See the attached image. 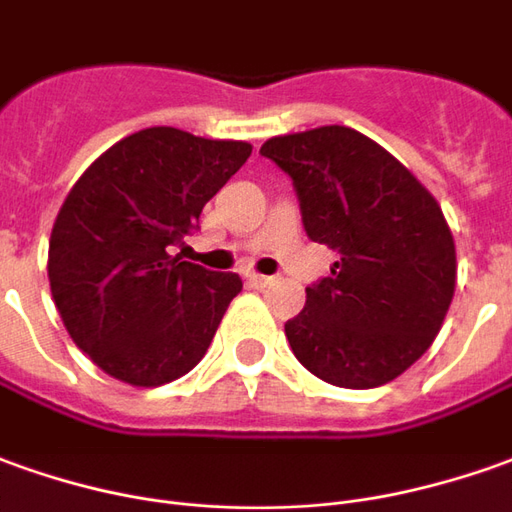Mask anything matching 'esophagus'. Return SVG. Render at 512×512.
<instances>
[{
	"mask_svg": "<svg viewBox=\"0 0 512 512\" xmlns=\"http://www.w3.org/2000/svg\"><path fill=\"white\" fill-rule=\"evenodd\" d=\"M248 284L250 287H256V290H264V287H270V284H273V278L262 276V273H250Z\"/></svg>",
	"mask_w": 512,
	"mask_h": 512,
	"instance_id": "34e87169",
	"label": "esophagus"
}]
</instances>
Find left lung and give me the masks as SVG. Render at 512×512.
Listing matches in <instances>:
<instances>
[{
  "mask_svg": "<svg viewBox=\"0 0 512 512\" xmlns=\"http://www.w3.org/2000/svg\"><path fill=\"white\" fill-rule=\"evenodd\" d=\"M262 155L292 178L303 228L340 253L284 323L292 354L323 382H393L438 337L457 281L438 200L382 144L345 125L276 136Z\"/></svg>",
  "mask_w": 512,
  "mask_h": 512,
  "instance_id": "obj_1",
  "label": "left lung"
}]
</instances>
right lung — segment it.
<instances>
[{
	"label": "right lung",
	"instance_id": "obj_1",
	"mask_svg": "<svg viewBox=\"0 0 512 512\" xmlns=\"http://www.w3.org/2000/svg\"><path fill=\"white\" fill-rule=\"evenodd\" d=\"M250 150L147 128L108 147L66 195L49 236V290L74 345L108 376L158 387L209 351L242 278L169 250Z\"/></svg>",
	"mask_w": 512,
	"mask_h": 512
}]
</instances>
